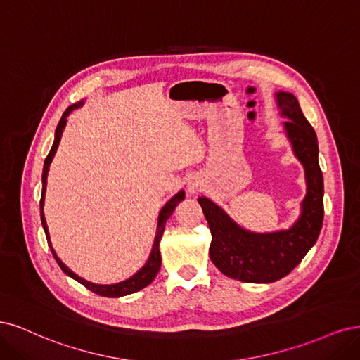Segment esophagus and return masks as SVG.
Returning a JSON list of instances; mask_svg holds the SVG:
<instances>
[{
	"instance_id": "obj_1",
	"label": "esophagus",
	"mask_w": 360,
	"mask_h": 360,
	"mask_svg": "<svg viewBox=\"0 0 360 360\" xmlns=\"http://www.w3.org/2000/svg\"><path fill=\"white\" fill-rule=\"evenodd\" d=\"M203 188V184L200 181H190L188 184V191L190 193H199Z\"/></svg>"
}]
</instances>
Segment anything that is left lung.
Returning <instances> with one entry per match:
<instances>
[{"label":"left lung","instance_id":"left-lung-1","mask_svg":"<svg viewBox=\"0 0 360 360\" xmlns=\"http://www.w3.org/2000/svg\"><path fill=\"white\" fill-rule=\"evenodd\" d=\"M276 101L288 118L284 127L295 154L305 166L308 193L297 223L278 233H250L238 227L210 199L199 197L212 233L210 247L212 263L224 275L243 283H274L288 275L314 245L323 224L324 190L316 131L304 117L295 96L278 92Z\"/></svg>","mask_w":360,"mask_h":360}]
</instances>
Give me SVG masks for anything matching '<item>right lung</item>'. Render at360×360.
Segmentation results:
<instances>
[{
  "label": "right lung",
  "mask_w": 360,
  "mask_h": 360,
  "mask_svg": "<svg viewBox=\"0 0 360 360\" xmlns=\"http://www.w3.org/2000/svg\"><path fill=\"white\" fill-rule=\"evenodd\" d=\"M80 104L82 103H77V104H72L70 108H67V110L63 113V117L60 120V122H58V127H56V131H55V141H53V145H52V149L51 153L48 154V157H46L44 160V167H43V191H41V199H40V215H41V224H43V229H44V233H46V238H48V243L51 247V251L53 254V257L56 260V263L60 264V268L63 269L64 274H67L68 276H72L73 280H76L77 283H80L82 285H85L88 290H91V292H94L96 295H100V296H104V297H120V296H125V295H130V293H134V292H139V290H142L143 287H146L148 284H150L154 281L155 275L158 274L160 271V266H161V256H160V239L161 236H163V231H165V226H166V221L167 218L173 214V211H175L176 205L184 200L185 197V193L184 191H179L175 197H173L172 200H169V203H166V206L161 210L160 212V218H158V230H157V236H155V242H154V247H153V252H150V256L146 262V264L143 266V268L139 271L136 275H133L131 278H129V280H125L122 283H118V284H112V285H98V284H92V283H88L85 280H82V278H79L76 274H73L70 269L67 268V266L56 257V254L51 245V240H49V233H48V226H46V219H44V214H43V202H44V191H46V179H48V172H49V165L51 161L55 155V150L58 148V143H60L61 141V134H63V130L65 127V122H67V115L70 113L72 110H75L76 108H79Z\"/></svg>",
  "instance_id": "add662e5"
}]
</instances>
